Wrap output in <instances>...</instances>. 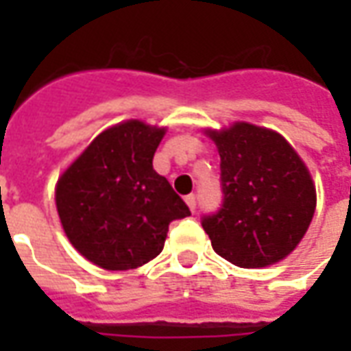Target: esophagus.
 <instances>
[{
    "mask_svg": "<svg viewBox=\"0 0 351 351\" xmlns=\"http://www.w3.org/2000/svg\"><path fill=\"white\" fill-rule=\"evenodd\" d=\"M186 205L190 206L191 213H195V195H186Z\"/></svg>",
    "mask_w": 351,
    "mask_h": 351,
    "instance_id": "1",
    "label": "esophagus"
}]
</instances>
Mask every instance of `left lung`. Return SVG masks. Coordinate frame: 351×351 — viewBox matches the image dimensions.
I'll return each mask as SVG.
<instances>
[{
    "mask_svg": "<svg viewBox=\"0 0 351 351\" xmlns=\"http://www.w3.org/2000/svg\"><path fill=\"white\" fill-rule=\"evenodd\" d=\"M220 154L223 205L203 229L214 252L243 269H263L299 246L314 213L316 184L278 131L250 122L206 128Z\"/></svg>",
    "mask_w": 351,
    "mask_h": 351,
    "instance_id": "1",
    "label": "left lung"
}]
</instances>
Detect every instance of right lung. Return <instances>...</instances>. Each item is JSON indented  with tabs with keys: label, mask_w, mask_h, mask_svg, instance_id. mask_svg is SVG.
Returning <instances> with one entry per match:
<instances>
[{
	"label": "right lung",
	"mask_w": 351,
	"mask_h": 351,
	"mask_svg": "<svg viewBox=\"0 0 351 351\" xmlns=\"http://www.w3.org/2000/svg\"><path fill=\"white\" fill-rule=\"evenodd\" d=\"M163 125L123 120L103 130L56 182L65 237L105 271H130L160 256L169 223L190 216L152 167Z\"/></svg>",
	"instance_id": "obj_1"
}]
</instances>
